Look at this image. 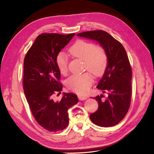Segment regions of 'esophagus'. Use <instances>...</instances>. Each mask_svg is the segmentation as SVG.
I'll list each match as a JSON object with an SVG mask.
<instances>
[{"mask_svg":"<svg viewBox=\"0 0 154 154\" xmlns=\"http://www.w3.org/2000/svg\"><path fill=\"white\" fill-rule=\"evenodd\" d=\"M78 98H79V100H87V99L88 98L87 96H81V95L79 96Z\"/></svg>","mask_w":154,"mask_h":154,"instance_id":"esophagus-1","label":"esophagus"}]
</instances>
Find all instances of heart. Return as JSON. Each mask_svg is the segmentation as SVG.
I'll return each instance as SVG.
<instances>
[{"label": "heart", "instance_id": "1", "mask_svg": "<svg viewBox=\"0 0 154 154\" xmlns=\"http://www.w3.org/2000/svg\"><path fill=\"white\" fill-rule=\"evenodd\" d=\"M73 56L84 61V69H87L96 76L102 75L108 64L107 54L100 46H96L92 42L78 41L69 49ZM57 67L60 72L65 75L68 71V60L66 54L61 52L56 57ZM93 83V77L89 73L72 75L66 81L67 87L77 94H85Z\"/></svg>", "mask_w": 154, "mask_h": 154}]
</instances>
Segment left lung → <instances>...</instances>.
<instances>
[{
  "instance_id": "8db88e82",
  "label": "left lung",
  "mask_w": 154,
  "mask_h": 154,
  "mask_svg": "<svg viewBox=\"0 0 154 154\" xmlns=\"http://www.w3.org/2000/svg\"><path fill=\"white\" fill-rule=\"evenodd\" d=\"M77 35L97 42L108 57L104 73L96 87L108 96L106 100L102 99L103 94L94 98L98 108L91 114L90 119L100 127L116 125L126 116L131 104L132 69L127 52L119 41L104 31H86Z\"/></svg>"
}]
</instances>
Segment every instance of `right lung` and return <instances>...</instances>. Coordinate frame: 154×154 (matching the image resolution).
I'll use <instances>...</instances> for the list:
<instances>
[{
	"label": "right lung",
	"instance_id": "obj_1",
	"mask_svg": "<svg viewBox=\"0 0 154 154\" xmlns=\"http://www.w3.org/2000/svg\"><path fill=\"white\" fill-rule=\"evenodd\" d=\"M74 35H38L24 59L23 85L27 101L37 122L50 132L62 131L68 125L67 110L78 103L73 93L63 92L60 102L52 99L55 92L61 93L63 87L56 57Z\"/></svg>",
	"mask_w": 154,
	"mask_h": 154
}]
</instances>
